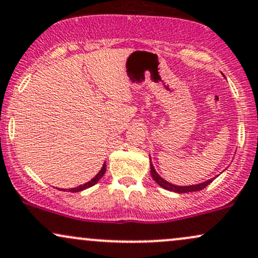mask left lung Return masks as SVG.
<instances>
[{"instance_id":"obj_1","label":"left lung","mask_w":258,"mask_h":258,"mask_svg":"<svg viewBox=\"0 0 258 258\" xmlns=\"http://www.w3.org/2000/svg\"><path fill=\"white\" fill-rule=\"evenodd\" d=\"M151 175H152L153 180L156 181L157 183L159 184L162 188L164 189H168V190H172V192H177V193H188V192H197V190H202L203 188H205V187L208 186V184H210L213 182V178L211 180H208L205 181V182L203 183H199V184H196V186H175V184H171L169 182H166L165 180H163L162 177L159 176L158 174H157L156 170H154L152 163H151Z\"/></svg>"}]
</instances>
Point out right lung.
I'll use <instances>...</instances> for the list:
<instances>
[{"label": "right lung", "mask_w": 258, "mask_h": 258, "mask_svg": "<svg viewBox=\"0 0 258 258\" xmlns=\"http://www.w3.org/2000/svg\"><path fill=\"white\" fill-rule=\"evenodd\" d=\"M105 171H106V163H104V165H102L101 170H100V171L98 172V175H96V176L94 177L93 180H90L89 182H87V183L82 184V186H78V187H75V188H71V189H69V192H80V190H83V189H86V188H89V187L94 186V184H95L96 182H98V181L100 180V178H101L102 176H104ZM62 190H65V189H62Z\"/></svg>", "instance_id": "right-lung-1"}]
</instances>
